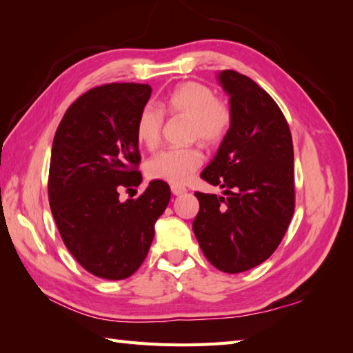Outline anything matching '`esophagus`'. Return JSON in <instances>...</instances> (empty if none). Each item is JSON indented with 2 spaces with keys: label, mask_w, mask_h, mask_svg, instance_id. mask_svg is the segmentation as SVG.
<instances>
[{
  "label": "esophagus",
  "mask_w": 353,
  "mask_h": 353,
  "mask_svg": "<svg viewBox=\"0 0 353 353\" xmlns=\"http://www.w3.org/2000/svg\"><path fill=\"white\" fill-rule=\"evenodd\" d=\"M170 190H172V193L175 194V196H179V194H183V193H185V192H187L185 187H183V185H176V184L170 185Z\"/></svg>",
  "instance_id": "1"
}]
</instances>
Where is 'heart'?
I'll list each match as a JSON object with an SVG mask.
<instances>
[{"label": "heart", "mask_w": 353, "mask_h": 353, "mask_svg": "<svg viewBox=\"0 0 353 353\" xmlns=\"http://www.w3.org/2000/svg\"><path fill=\"white\" fill-rule=\"evenodd\" d=\"M161 111L170 116H183L189 119L187 136L189 140H199L203 146L221 145L230 134L234 110L230 101L216 97L208 84L184 81L175 85L161 99ZM164 116L157 108L146 105L136 119V139L148 150L160 143ZM203 161L198 146L172 148L152 155L146 163V174L152 179H161L170 184H184L196 172Z\"/></svg>", "instance_id": "1"}]
</instances>
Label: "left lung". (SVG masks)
<instances>
[{
    "label": "left lung",
    "instance_id": "left-lung-1",
    "mask_svg": "<svg viewBox=\"0 0 353 353\" xmlns=\"http://www.w3.org/2000/svg\"><path fill=\"white\" fill-rule=\"evenodd\" d=\"M230 134L201 178L225 198L196 192L193 232L207 260L226 273L255 268L275 252L294 213L293 140L284 113L249 77L225 69Z\"/></svg>",
    "mask_w": 353,
    "mask_h": 353
}]
</instances>
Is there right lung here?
Returning <instances> with one entry per match:
<instances>
[{"mask_svg":"<svg viewBox=\"0 0 353 353\" xmlns=\"http://www.w3.org/2000/svg\"><path fill=\"white\" fill-rule=\"evenodd\" d=\"M150 84L110 83L69 105L54 136L48 198L65 246L92 275L131 276L148 255L154 223L170 199L168 183L151 181L137 199L122 189L142 183L136 119Z\"/></svg>","mask_w":353,"mask_h":353,"instance_id":"1","label":"right lung"}]
</instances>
